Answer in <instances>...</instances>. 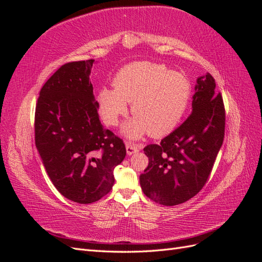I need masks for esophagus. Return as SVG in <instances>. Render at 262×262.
<instances>
[{"label": "esophagus", "mask_w": 262, "mask_h": 262, "mask_svg": "<svg viewBox=\"0 0 262 262\" xmlns=\"http://www.w3.org/2000/svg\"><path fill=\"white\" fill-rule=\"evenodd\" d=\"M125 147H126V153H128L129 155H131L133 153L139 152V150L142 147H143V145L138 144V143H133V142L128 141V142H126V144H125Z\"/></svg>", "instance_id": "34e87169"}]
</instances>
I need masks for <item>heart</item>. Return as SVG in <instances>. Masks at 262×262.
Returning <instances> with one entry per match:
<instances>
[{"label":"heart","mask_w":262,"mask_h":262,"mask_svg":"<svg viewBox=\"0 0 262 262\" xmlns=\"http://www.w3.org/2000/svg\"><path fill=\"white\" fill-rule=\"evenodd\" d=\"M114 87L99 92L100 114L107 124L116 125L128 112L125 101H132L134 118L123 126V133L131 139L146 132L153 138L168 134L184 116L191 97V86L184 74L150 62L123 67L114 78Z\"/></svg>","instance_id":"b5f03b06"}]
</instances>
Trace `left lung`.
<instances>
[{"instance_id": "obj_1", "label": "left lung", "mask_w": 262, "mask_h": 262, "mask_svg": "<svg viewBox=\"0 0 262 262\" xmlns=\"http://www.w3.org/2000/svg\"><path fill=\"white\" fill-rule=\"evenodd\" d=\"M192 114L160 144H148L140 175L144 194L163 205L193 198L207 184L225 136V107L211 74L198 78Z\"/></svg>"}]
</instances>
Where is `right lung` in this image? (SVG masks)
<instances>
[{
    "instance_id": "add662e5",
    "label": "right lung",
    "mask_w": 262,
    "mask_h": 262,
    "mask_svg": "<svg viewBox=\"0 0 262 262\" xmlns=\"http://www.w3.org/2000/svg\"><path fill=\"white\" fill-rule=\"evenodd\" d=\"M95 60L68 62L41 87L35 112V143L53 186L81 204L100 200L125 157L123 140L99 120L90 82Z\"/></svg>"
}]
</instances>
